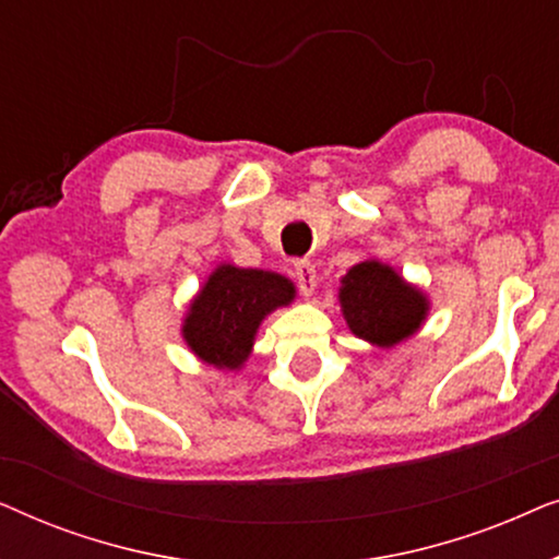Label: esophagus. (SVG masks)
Listing matches in <instances>:
<instances>
[{
  "mask_svg": "<svg viewBox=\"0 0 559 559\" xmlns=\"http://www.w3.org/2000/svg\"><path fill=\"white\" fill-rule=\"evenodd\" d=\"M295 277H297V285H300L302 295L310 297L312 289H316V266L310 262H295Z\"/></svg>",
  "mask_w": 559,
  "mask_h": 559,
  "instance_id": "34e87169",
  "label": "esophagus"
}]
</instances>
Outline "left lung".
<instances>
[{
	"instance_id": "1",
	"label": "left lung",
	"mask_w": 559,
	"mask_h": 559,
	"mask_svg": "<svg viewBox=\"0 0 559 559\" xmlns=\"http://www.w3.org/2000/svg\"><path fill=\"white\" fill-rule=\"evenodd\" d=\"M343 316L358 338L394 346L425 320L427 302L419 289L379 262H361L346 274L341 289Z\"/></svg>"
}]
</instances>
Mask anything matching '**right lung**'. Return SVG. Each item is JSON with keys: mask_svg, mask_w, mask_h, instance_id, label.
<instances>
[{"mask_svg": "<svg viewBox=\"0 0 559 559\" xmlns=\"http://www.w3.org/2000/svg\"><path fill=\"white\" fill-rule=\"evenodd\" d=\"M293 297V282L280 274L218 266L190 305L182 333L205 364L239 369L247 361L262 318Z\"/></svg>", "mask_w": 559, "mask_h": 559, "instance_id": "add662e5", "label": "right lung"}]
</instances>
